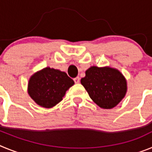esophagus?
<instances>
[{
    "instance_id": "34e87169",
    "label": "esophagus",
    "mask_w": 152,
    "mask_h": 152,
    "mask_svg": "<svg viewBox=\"0 0 152 152\" xmlns=\"http://www.w3.org/2000/svg\"><path fill=\"white\" fill-rule=\"evenodd\" d=\"M74 81H75V84H77V83L80 82V77H76L74 78Z\"/></svg>"
}]
</instances>
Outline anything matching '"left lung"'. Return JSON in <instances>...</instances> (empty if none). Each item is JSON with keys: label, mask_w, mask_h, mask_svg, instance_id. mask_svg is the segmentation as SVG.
Masks as SVG:
<instances>
[{"label": "left lung", "mask_w": 152, "mask_h": 152, "mask_svg": "<svg viewBox=\"0 0 152 152\" xmlns=\"http://www.w3.org/2000/svg\"><path fill=\"white\" fill-rule=\"evenodd\" d=\"M85 75L80 83L93 101L101 108H113L126 95V80L118 70L93 66Z\"/></svg>", "instance_id": "obj_1"}]
</instances>
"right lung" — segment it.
I'll list each match as a JSON object with an SVG mask.
<instances>
[{"label": "right lung", "instance_id": "right-lung-1", "mask_svg": "<svg viewBox=\"0 0 152 152\" xmlns=\"http://www.w3.org/2000/svg\"><path fill=\"white\" fill-rule=\"evenodd\" d=\"M74 84L65 72L48 67L30 77L28 93L38 105L51 108L62 100L67 90Z\"/></svg>", "mask_w": 152, "mask_h": 152}]
</instances>
